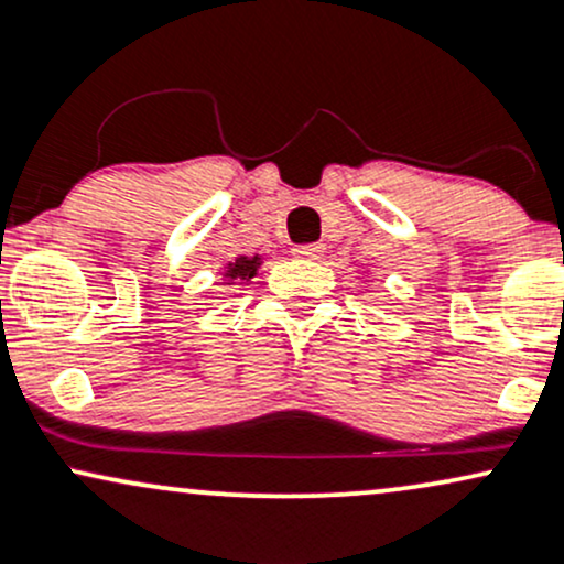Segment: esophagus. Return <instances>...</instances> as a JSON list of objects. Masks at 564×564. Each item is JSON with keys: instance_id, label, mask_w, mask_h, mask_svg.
Here are the masks:
<instances>
[{"instance_id": "esophagus-1", "label": "esophagus", "mask_w": 564, "mask_h": 564, "mask_svg": "<svg viewBox=\"0 0 564 564\" xmlns=\"http://www.w3.org/2000/svg\"><path fill=\"white\" fill-rule=\"evenodd\" d=\"M322 253H324V245H319V242H314V245H295V248H293V256L311 258V261H314V258H319Z\"/></svg>"}]
</instances>
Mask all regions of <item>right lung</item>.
Here are the masks:
<instances>
[{
    "label": "right lung",
    "mask_w": 564,
    "mask_h": 564,
    "mask_svg": "<svg viewBox=\"0 0 564 564\" xmlns=\"http://www.w3.org/2000/svg\"><path fill=\"white\" fill-rule=\"evenodd\" d=\"M261 256H240L235 258V261H229L227 267H224V280L227 284L231 282H250L256 276V271L261 269Z\"/></svg>",
    "instance_id": "obj_1"
}]
</instances>
